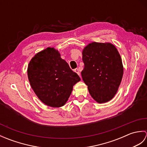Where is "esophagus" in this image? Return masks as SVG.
Segmentation results:
<instances>
[{"label": "esophagus", "mask_w": 147, "mask_h": 147, "mask_svg": "<svg viewBox=\"0 0 147 147\" xmlns=\"http://www.w3.org/2000/svg\"><path fill=\"white\" fill-rule=\"evenodd\" d=\"M74 72H75V73H76L78 74L79 76L80 75V70L76 68V69H74Z\"/></svg>", "instance_id": "obj_1"}]
</instances>
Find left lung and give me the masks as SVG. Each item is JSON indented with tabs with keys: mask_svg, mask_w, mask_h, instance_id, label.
<instances>
[{
	"mask_svg": "<svg viewBox=\"0 0 147 147\" xmlns=\"http://www.w3.org/2000/svg\"><path fill=\"white\" fill-rule=\"evenodd\" d=\"M82 76L95 101L107 102L117 93L123 66L117 49L110 43L92 42L83 49Z\"/></svg>",
	"mask_w": 147,
	"mask_h": 147,
	"instance_id": "8db88e82",
	"label": "left lung"
}]
</instances>
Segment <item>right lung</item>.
Instances as JSON below:
<instances>
[{
    "mask_svg": "<svg viewBox=\"0 0 147 147\" xmlns=\"http://www.w3.org/2000/svg\"><path fill=\"white\" fill-rule=\"evenodd\" d=\"M31 86L38 98L52 107L63 106L73 87L81 80L78 74L54 48L48 47L36 54L28 67Z\"/></svg>",
    "mask_w": 147,
    "mask_h": 147,
    "instance_id": "1",
    "label": "right lung"
}]
</instances>
